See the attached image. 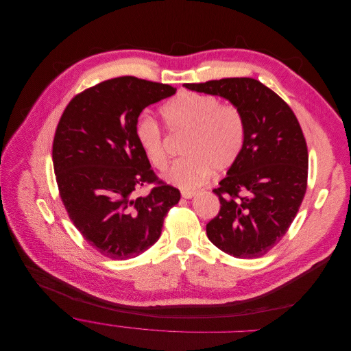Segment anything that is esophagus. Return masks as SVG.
Listing matches in <instances>:
<instances>
[{
  "label": "esophagus",
  "instance_id": "obj_1",
  "mask_svg": "<svg viewBox=\"0 0 351 351\" xmlns=\"http://www.w3.org/2000/svg\"><path fill=\"white\" fill-rule=\"evenodd\" d=\"M196 195H197V191H188V189L181 191V196H182L184 199H192V197L196 196Z\"/></svg>",
  "mask_w": 351,
  "mask_h": 351
}]
</instances>
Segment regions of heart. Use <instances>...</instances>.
Returning <instances> with one entry per match:
<instances>
[{
	"label": "heart",
	"instance_id": "heart-1",
	"mask_svg": "<svg viewBox=\"0 0 351 351\" xmlns=\"http://www.w3.org/2000/svg\"><path fill=\"white\" fill-rule=\"evenodd\" d=\"M170 130L188 131L182 145L184 158L176 160L163 178L191 189L207 181L212 173L231 167L239 158L246 134V121L239 108L223 105L215 95L182 91L162 108ZM139 148L155 169H165L167 152L160 125L141 114L135 121Z\"/></svg>",
	"mask_w": 351,
	"mask_h": 351
}]
</instances>
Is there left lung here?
<instances>
[{
    "instance_id": "obj_1",
    "label": "left lung",
    "mask_w": 351,
    "mask_h": 351,
    "mask_svg": "<svg viewBox=\"0 0 351 351\" xmlns=\"http://www.w3.org/2000/svg\"><path fill=\"white\" fill-rule=\"evenodd\" d=\"M184 87L221 97L243 113L245 144L227 177L213 189L221 208L206 232L227 254L261 257L287 234L306 193L308 154L300 124L281 97L254 79Z\"/></svg>"
}]
</instances>
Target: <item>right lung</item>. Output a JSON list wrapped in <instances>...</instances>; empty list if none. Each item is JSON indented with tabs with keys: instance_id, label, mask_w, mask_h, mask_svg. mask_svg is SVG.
<instances>
[{
	"instance_id": "obj_1",
	"label": "right lung",
	"mask_w": 351,
	"mask_h": 351,
	"mask_svg": "<svg viewBox=\"0 0 351 351\" xmlns=\"http://www.w3.org/2000/svg\"><path fill=\"white\" fill-rule=\"evenodd\" d=\"M176 91L132 76L110 79L76 95L56 127L52 162L60 199L84 239L109 258L127 260L149 249L181 197L177 188L158 181L135 136L141 112ZM152 182L160 185L134 196Z\"/></svg>"
}]
</instances>
